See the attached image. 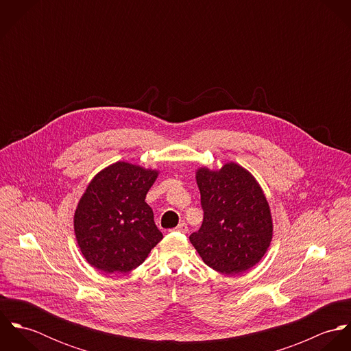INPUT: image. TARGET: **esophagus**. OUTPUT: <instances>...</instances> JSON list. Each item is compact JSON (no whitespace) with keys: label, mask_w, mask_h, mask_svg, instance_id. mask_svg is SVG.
<instances>
[{"label":"esophagus","mask_w":351,"mask_h":351,"mask_svg":"<svg viewBox=\"0 0 351 351\" xmlns=\"http://www.w3.org/2000/svg\"><path fill=\"white\" fill-rule=\"evenodd\" d=\"M174 230L178 231V232H181V234H186V232H188V226H186L185 223H180Z\"/></svg>","instance_id":"1"}]
</instances>
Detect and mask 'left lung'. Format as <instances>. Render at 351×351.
Instances as JSON below:
<instances>
[{
    "instance_id": "left-lung-1",
    "label": "left lung",
    "mask_w": 351,
    "mask_h": 351,
    "mask_svg": "<svg viewBox=\"0 0 351 351\" xmlns=\"http://www.w3.org/2000/svg\"><path fill=\"white\" fill-rule=\"evenodd\" d=\"M204 220L189 239L202 261L223 274H241L270 247L273 219L267 199L247 169L227 162L196 170Z\"/></svg>"
}]
</instances>
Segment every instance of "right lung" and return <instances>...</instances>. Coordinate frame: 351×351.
Here are the masks:
<instances>
[{"instance_id": "1", "label": "right lung", "mask_w": 351, "mask_h": 351, "mask_svg": "<svg viewBox=\"0 0 351 351\" xmlns=\"http://www.w3.org/2000/svg\"><path fill=\"white\" fill-rule=\"evenodd\" d=\"M158 169L119 160L100 170L74 212V234L86 262L104 273H127L163 238L146 195Z\"/></svg>"}]
</instances>
